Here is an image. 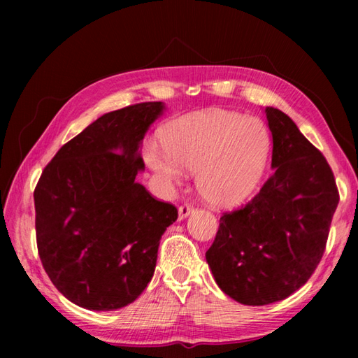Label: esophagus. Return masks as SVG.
I'll use <instances>...</instances> for the list:
<instances>
[{"label": "esophagus", "mask_w": 358, "mask_h": 358, "mask_svg": "<svg viewBox=\"0 0 358 358\" xmlns=\"http://www.w3.org/2000/svg\"><path fill=\"white\" fill-rule=\"evenodd\" d=\"M192 210H194V206H192L191 203H185V204H181V206L178 208V218H180V220L186 218L189 214H191Z\"/></svg>", "instance_id": "esophagus-1"}]
</instances>
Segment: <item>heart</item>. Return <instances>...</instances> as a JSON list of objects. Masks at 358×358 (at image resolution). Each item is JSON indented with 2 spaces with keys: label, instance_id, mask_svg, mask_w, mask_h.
<instances>
[{
  "label": "heart",
  "instance_id": "heart-1",
  "mask_svg": "<svg viewBox=\"0 0 358 358\" xmlns=\"http://www.w3.org/2000/svg\"><path fill=\"white\" fill-rule=\"evenodd\" d=\"M163 143L173 163L196 172L200 195L218 208L237 206L252 195L271 148L269 132L260 120L227 110L181 117L167 129ZM150 164L171 181L181 180L169 159L152 155Z\"/></svg>",
  "mask_w": 358,
  "mask_h": 358
}]
</instances>
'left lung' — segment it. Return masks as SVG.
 Here are the masks:
<instances>
[{
    "instance_id": "obj_1",
    "label": "left lung",
    "mask_w": 358,
    "mask_h": 358,
    "mask_svg": "<svg viewBox=\"0 0 358 358\" xmlns=\"http://www.w3.org/2000/svg\"><path fill=\"white\" fill-rule=\"evenodd\" d=\"M272 132V175L241 208L224 212L206 252L220 289L249 306L287 299L313 275L340 200L331 166L278 109H264Z\"/></svg>"
}]
</instances>
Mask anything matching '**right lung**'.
<instances>
[{"label": "right lung", "instance_id": "1", "mask_svg": "<svg viewBox=\"0 0 358 358\" xmlns=\"http://www.w3.org/2000/svg\"><path fill=\"white\" fill-rule=\"evenodd\" d=\"M163 104L100 117L59 149L35 186L36 246L67 300L90 310L127 306L154 275L159 238L178 218L135 177L140 143Z\"/></svg>", "mask_w": 358, "mask_h": 358}]
</instances>
